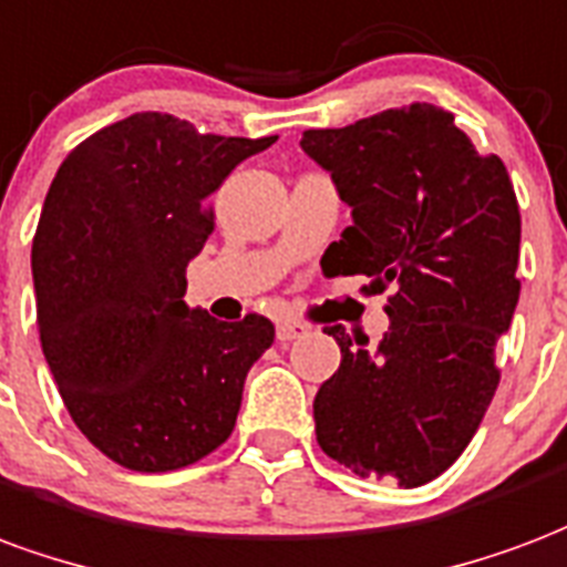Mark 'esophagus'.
I'll list each match as a JSON object with an SVG mask.
<instances>
[{
	"label": "esophagus",
	"mask_w": 567,
	"mask_h": 567,
	"mask_svg": "<svg viewBox=\"0 0 567 567\" xmlns=\"http://www.w3.org/2000/svg\"><path fill=\"white\" fill-rule=\"evenodd\" d=\"M276 333H279V342L288 346V342H295L297 337H303L306 327L300 324V321H279V330H276Z\"/></svg>",
	"instance_id": "1"
}]
</instances>
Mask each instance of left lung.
I'll return each instance as SVG.
<instances>
[{
	"mask_svg": "<svg viewBox=\"0 0 567 567\" xmlns=\"http://www.w3.org/2000/svg\"><path fill=\"white\" fill-rule=\"evenodd\" d=\"M300 146L354 219L321 267L390 288L379 346L324 327L342 363L316 396L318 444L358 475L421 486L456 463L502 379L496 342L519 300L514 183L426 102L309 128Z\"/></svg>",
	"mask_w": 567,
	"mask_h": 567,
	"instance_id": "1",
	"label": "left lung"
}]
</instances>
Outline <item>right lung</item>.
<instances>
[{
  "mask_svg": "<svg viewBox=\"0 0 567 567\" xmlns=\"http://www.w3.org/2000/svg\"><path fill=\"white\" fill-rule=\"evenodd\" d=\"M272 141L132 113L50 183L32 240L38 337L71 421L123 468H186L234 433L276 327L186 306V267L213 234L209 195Z\"/></svg>",
  "mask_w": 567,
  "mask_h": 567,
  "instance_id": "add662e5",
  "label": "right lung"
}]
</instances>
